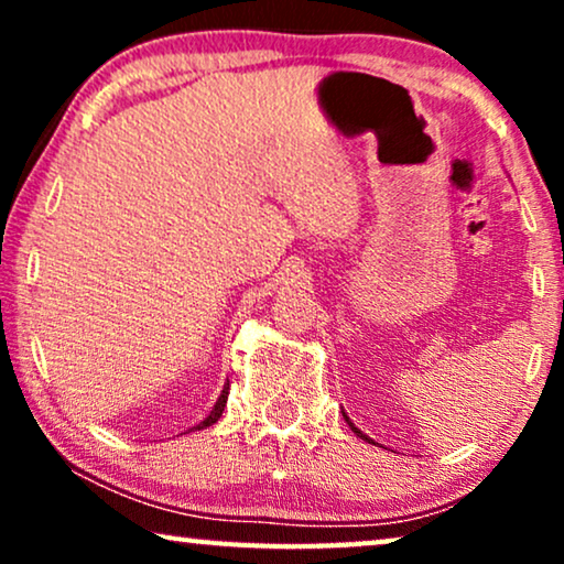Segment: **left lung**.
<instances>
[{
    "label": "left lung",
    "mask_w": 564,
    "mask_h": 564,
    "mask_svg": "<svg viewBox=\"0 0 564 564\" xmlns=\"http://www.w3.org/2000/svg\"><path fill=\"white\" fill-rule=\"evenodd\" d=\"M344 419H346V423H349V426H351V431H354V434H357V436H359V438H365V442H372V438H369V436H367V434H361V431H359V429H357V426H354V423H351V421H349V415H346V413H344ZM372 444H375V442H372Z\"/></svg>",
    "instance_id": "1"
}]
</instances>
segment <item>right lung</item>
Returning a JSON list of instances; mask_svg holds the SVG:
<instances>
[{
  "label": "right lung",
  "instance_id": "add662e5",
  "mask_svg": "<svg viewBox=\"0 0 564 564\" xmlns=\"http://www.w3.org/2000/svg\"><path fill=\"white\" fill-rule=\"evenodd\" d=\"M226 403H228V382L223 384V390H220V398L215 400V405H213L210 415H207L205 421H199L195 429L199 431V429H207V426H213V423H218V419H220V415H223V408H226Z\"/></svg>",
  "mask_w": 564,
  "mask_h": 564
}]
</instances>
